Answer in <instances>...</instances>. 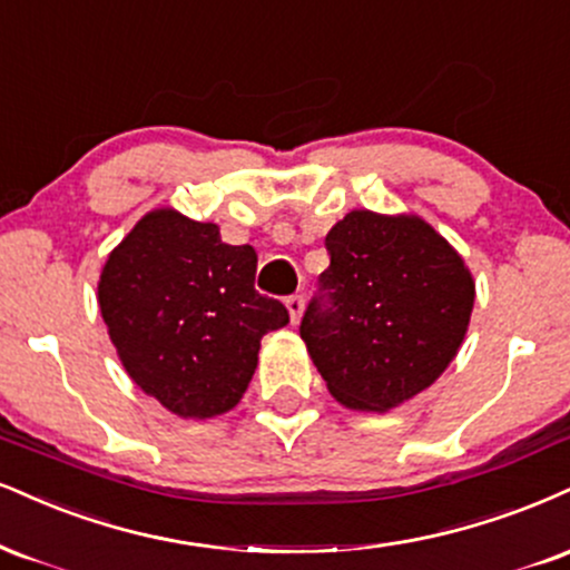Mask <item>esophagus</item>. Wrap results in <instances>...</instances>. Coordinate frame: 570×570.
<instances>
[{"label":"esophagus","mask_w":570,"mask_h":570,"mask_svg":"<svg viewBox=\"0 0 570 570\" xmlns=\"http://www.w3.org/2000/svg\"><path fill=\"white\" fill-rule=\"evenodd\" d=\"M286 311H289L292 324H299V318H303V311H305L303 294H292V297H286Z\"/></svg>","instance_id":"1"}]
</instances>
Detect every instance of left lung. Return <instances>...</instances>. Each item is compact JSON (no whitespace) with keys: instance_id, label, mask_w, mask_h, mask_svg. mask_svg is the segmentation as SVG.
Masks as SVG:
<instances>
[{"instance_id":"obj_1","label":"left lung","mask_w":570,"mask_h":570,"mask_svg":"<svg viewBox=\"0 0 570 570\" xmlns=\"http://www.w3.org/2000/svg\"><path fill=\"white\" fill-rule=\"evenodd\" d=\"M326 249L299 337L342 406H401L462 347L475 303L468 265L422 217L368 209L342 217Z\"/></svg>"}]
</instances>
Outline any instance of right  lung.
I'll return each instance as SVG.
<instances>
[{
    "label": "right lung",
    "mask_w": 570,
    "mask_h": 570,
    "mask_svg": "<svg viewBox=\"0 0 570 570\" xmlns=\"http://www.w3.org/2000/svg\"><path fill=\"white\" fill-rule=\"evenodd\" d=\"M257 252L223 244L215 223L148 212L108 255L98 303L116 353L142 393L183 420L242 401L259 340L289 324L255 289Z\"/></svg>",
    "instance_id": "obj_1"
}]
</instances>
